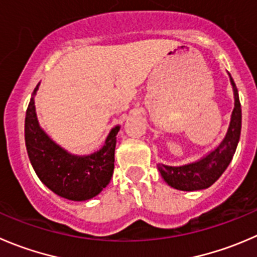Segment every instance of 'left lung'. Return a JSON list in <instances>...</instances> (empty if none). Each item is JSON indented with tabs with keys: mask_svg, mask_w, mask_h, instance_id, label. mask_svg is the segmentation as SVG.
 Returning <instances> with one entry per match:
<instances>
[{
	"mask_svg": "<svg viewBox=\"0 0 257 257\" xmlns=\"http://www.w3.org/2000/svg\"><path fill=\"white\" fill-rule=\"evenodd\" d=\"M230 79L235 95V108L231 115L227 134L220 146L205 158L195 163L182 167H169L164 164L157 166L164 181L173 188L181 191H198L208 188L220 178L232 161L241 134V104L235 81L231 76Z\"/></svg>",
	"mask_w": 257,
	"mask_h": 257,
	"instance_id": "1",
	"label": "left lung"
}]
</instances>
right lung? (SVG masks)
<instances>
[{"mask_svg": "<svg viewBox=\"0 0 257 257\" xmlns=\"http://www.w3.org/2000/svg\"><path fill=\"white\" fill-rule=\"evenodd\" d=\"M39 85L35 88L34 95ZM111 129L103 148L85 157L73 156L55 144L40 128L34 96L25 118V143L37 177L56 195L73 201H85L99 195L110 182L114 171L115 136Z\"/></svg>", "mask_w": 257, "mask_h": 257, "instance_id": "right-lung-1", "label": "right lung"}]
</instances>
